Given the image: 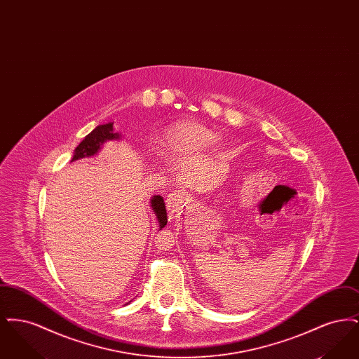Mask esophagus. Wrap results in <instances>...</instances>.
Returning <instances> with one entry per match:
<instances>
[{
  "mask_svg": "<svg viewBox=\"0 0 359 359\" xmlns=\"http://www.w3.org/2000/svg\"><path fill=\"white\" fill-rule=\"evenodd\" d=\"M184 199H186V196H184V194L182 191H177V189L173 191L167 196V207H168V210L170 211H177L183 205Z\"/></svg>",
  "mask_w": 359,
  "mask_h": 359,
  "instance_id": "esophagus-1",
  "label": "esophagus"
}]
</instances>
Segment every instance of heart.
Returning <instances> with one entry per match:
<instances>
[{
  "mask_svg": "<svg viewBox=\"0 0 359 359\" xmlns=\"http://www.w3.org/2000/svg\"><path fill=\"white\" fill-rule=\"evenodd\" d=\"M219 141V135L196 122H184L171 128L161 140L163 154L168 157H183L201 154L214 148Z\"/></svg>",
  "mask_w": 359,
  "mask_h": 359,
  "instance_id": "heart-1",
  "label": "heart"
}]
</instances>
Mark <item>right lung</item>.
<instances>
[{
	"label": "right lung",
	"instance_id": "add662e5",
	"mask_svg": "<svg viewBox=\"0 0 359 359\" xmlns=\"http://www.w3.org/2000/svg\"><path fill=\"white\" fill-rule=\"evenodd\" d=\"M114 122H107L103 125H98L93 132H90L87 136L82 140V142L75 148L74 156L71 158L72 161L86 158V157H91L95 156L101 151L104 142L107 141H117L121 140L120 133L114 132L113 128ZM151 205L154 210V215L157 218L158 222V230H161L165 224H167V210H165V203L164 199L160 195H154L151 199Z\"/></svg>",
	"mask_w": 359,
	"mask_h": 359
}]
</instances>
